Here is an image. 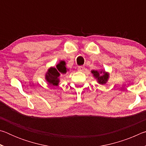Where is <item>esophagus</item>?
<instances>
[{
	"label": "esophagus",
	"instance_id": "obj_1",
	"mask_svg": "<svg viewBox=\"0 0 146 146\" xmlns=\"http://www.w3.org/2000/svg\"><path fill=\"white\" fill-rule=\"evenodd\" d=\"M84 67H83V66H79L78 68V71H84Z\"/></svg>",
	"mask_w": 146,
	"mask_h": 146
}]
</instances>
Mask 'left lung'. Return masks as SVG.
Segmentation results:
<instances>
[{
    "mask_svg": "<svg viewBox=\"0 0 146 146\" xmlns=\"http://www.w3.org/2000/svg\"><path fill=\"white\" fill-rule=\"evenodd\" d=\"M91 73L93 75L94 77L97 79L98 82L102 85L105 84L108 82L109 76H110V74L108 73H106L105 71L103 70L99 71L97 70H92L91 71Z\"/></svg>",
    "mask_w": 146,
    "mask_h": 146,
    "instance_id": "obj_1",
    "label": "left lung"
}]
</instances>
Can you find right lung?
Segmentation results:
<instances>
[{
  "instance_id": "1",
  "label": "right lung",
  "mask_w": 146,
  "mask_h": 146,
  "mask_svg": "<svg viewBox=\"0 0 146 146\" xmlns=\"http://www.w3.org/2000/svg\"><path fill=\"white\" fill-rule=\"evenodd\" d=\"M68 70L66 67V62L61 60L56 66V68L51 67L48 69L45 75L46 80L50 85L58 86L60 82L58 77L61 75L66 74Z\"/></svg>"
}]
</instances>
